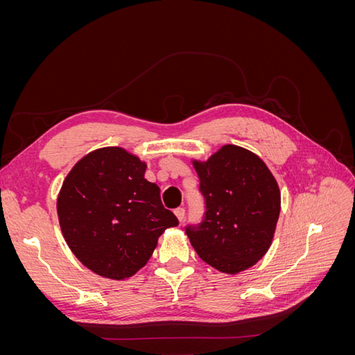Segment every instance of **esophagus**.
Listing matches in <instances>:
<instances>
[{
	"mask_svg": "<svg viewBox=\"0 0 355 355\" xmlns=\"http://www.w3.org/2000/svg\"><path fill=\"white\" fill-rule=\"evenodd\" d=\"M175 214H176V218L179 219V222H182V220L185 219V209L184 207H178L175 210Z\"/></svg>",
	"mask_w": 355,
	"mask_h": 355,
	"instance_id": "esophagus-1",
	"label": "esophagus"
}]
</instances>
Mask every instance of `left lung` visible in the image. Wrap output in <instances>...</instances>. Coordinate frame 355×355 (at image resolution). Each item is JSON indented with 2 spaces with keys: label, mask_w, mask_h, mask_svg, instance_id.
<instances>
[{
  "label": "left lung",
  "mask_w": 355,
  "mask_h": 355,
  "mask_svg": "<svg viewBox=\"0 0 355 355\" xmlns=\"http://www.w3.org/2000/svg\"><path fill=\"white\" fill-rule=\"evenodd\" d=\"M206 213L187 227L197 254L220 272L239 274L262 259L274 239L282 209L280 188L252 151L223 145L209 159H192Z\"/></svg>",
  "instance_id": "obj_1"
}]
</instances>
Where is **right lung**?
Here are the masks:
<instances>
[{"label":"right lung","mask_w":355,"mask_h":355,"mask_svg":"<svg viewBox=\"0 0 355 355\" xmlns=\"http://www.w3.org/2000/svg\"><path fill=\"white\" fill-rule=\"evenodd\" d=\"M146 163L124 148L92 151L72 167L58 197L60 230L90 271L124 280L146 265L159 235L179 220L164 209Z\"/></svg>","instance_id":"right-lung-1"}]
</instances>
